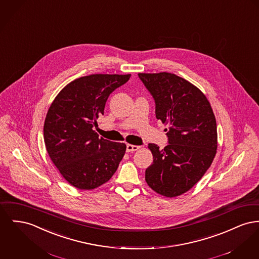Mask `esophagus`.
I'll list each match as a JSON object with an SVG mask.
<instances>
[{
    "label": "esophagus",
    "instance_id": "esophagus-1",
    "mask_svg": "<svg viewBox=\"0 0 259 259\" xmlns=\"http://www.w3.org/2000/svg\"><path fill=\"white\" fill-rule=\"evenodd\" d=\"M139 149H140V147H138V146H135V145H130V144H128V145H127V147H126V152H135V151H138Z\"/></svg>",
    "mask_w": 259,
    "mask_h": 259
}]
</instances>
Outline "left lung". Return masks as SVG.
<instances>
[{"label": "left lung", "instance_id": "1", "mask_svg": "<svg viewBox=\"0 0 259 259\" xmlns=\"http://www.w3.org/2000/svg\"><path fill=\"white\" fill-rule=\"evenodd\" d=\"M155 102V116L168 124L167 146L149 144L153 163L146 182L166 198L192 189L210 167L217 150V126L212 108L195 85L173 73H139Z\"/></svg>", "mask_w": 259, "mask_h": 259}]
</instances>
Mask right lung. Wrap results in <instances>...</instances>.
Listing matches in <instances>:
<instances>
[{"label": "right lung", "instance_id": "1", "mask_svg": "<svg viewBox=\"0 0 259 259\" xmlns=\"http://www.w3.org/2000/svg\"><path fill=\"white\" fill-rule=\"evenodd\" d=\"M130 76L80 77L58 94L48 110L47 152L62 177L79 190H93L107 183L125 154V144L99 137L93 127L104 114L108 96Z\"/></svg>", "mask_w": 259, "mask_h": 259}]
</instances>
